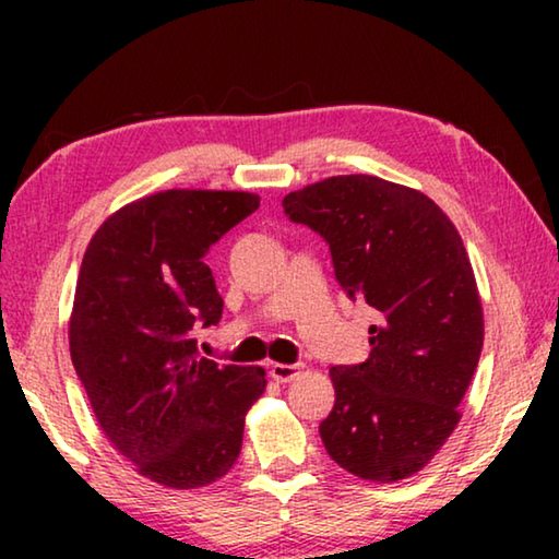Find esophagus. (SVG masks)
<instances>
[{"label":"esophagus","instance_id":"esophagus-1","mask_svg":"<svg viewBox=\"0 0 559 559\" xmlns=\"http://www.w3.org/2000/svg\"><path fill=\"white\" fill-rule=\"evenodd\" d=\"M298 372H300V365L273 362V365L269 367V374H271L276 382H290V380H296Z\"/></svg>","mask_w":559,"mask_h":559}]
</instances>
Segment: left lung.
I'll return each mask as SVG.
<instances>
[{
	"mask_svg": "<svg viewBox=\"0 0 559 559\" xmlns=\"http://www.w3.org/2000/svg\"><path fill=\"white\" fill-rule=\"evenodd\" d=\"M323 236L335 281L372 308L370 357L335 365L320 439L337 466L392 484L456 429L484 347V310L456 226L427 194L370 175L330 177L283 200Z\"/></svg>",
	"mask_w": 559,
	"mask_h": 559,
	"instance_id": "left-lung-1",
	"label": "left lung"
}]
</instances>
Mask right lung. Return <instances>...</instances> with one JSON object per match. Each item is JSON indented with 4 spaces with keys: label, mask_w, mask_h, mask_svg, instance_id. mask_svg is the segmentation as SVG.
<instances>
[{
    "label": "right lung",
    "mask_w": 559,
    "mask_h": 559,
    "mask_svg": "<svg viewBox=\"0 0 559 559\" xmlns=\"http://www.w3.org/2000/svg\"><path fill=\"white\" fill-rule=\"evenodd\" d=\"M259 210L249 192L167 189L122 206L93 236L71 313V359L122 456L167 488H200L239 459L261 367L200 357L192 330L222 320L204 259Z\"/></svg>",
    "instance_id": "right-lung-1"
}]
</instances>
